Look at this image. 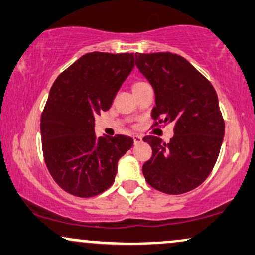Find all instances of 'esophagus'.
<instances>
[{
	"label": "esophagus",
	"instance_id": "34e87169",
	"mask_svg": "<svg viewBox=\"0 0 255 255\" xmlns=\"http://www.w3.org/2000/svg\"><path fill=\"white\" fill-rule=\"evenodd\" d=\"M133 140H134V145H139L140 142H142V137L140 135H134Z\"/></svg>",
	"mask_w": 255,
	"mask_h": 255
}]
</instances>
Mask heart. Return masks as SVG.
<instances>
[{
	"label": "heart",
	"instance_id": "1",
	"mask_svg": "<svg viewBox=\"0 0 255 255\" xmlns=\"http://www.w3.org/2000/svg\"><path fill=\"white\" fill-rule=\"evenodd\" d=\"M141 84H144V83H141V81H140V83H135V84H134V86H137V85H141ZM133 86V87H134Z\"/></svg>",
	"mask_w": 255,
	"mask_h": 255
}]
</instances>
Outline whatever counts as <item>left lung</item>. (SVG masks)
I'll list each match as a JSON object with an SVG mask.
<instances>
[{
	"label": "left lung",
	"instance_id": "8db88e82",
	"mask_svg": "<svg viewBox=\"0 0 255 255\" xmlns=\"http://www.w3.org/2000/svg\"><path fill=\"white\" fill-rule=\"evenodd\" d=\"M135 64L153 87L152 118H162L159 124H175L168 144L157 136L144 137L152 147V157L142 165L145 180L166 194L192 191L210 175L223 142L224 121L217 93L180 55L135 54Z\"/></svg>",
	"mask_w": 255,
	"mask_h": 255
}]
</instances>
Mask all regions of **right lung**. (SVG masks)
Wrapping results in <instances>:
<instances>
[{
  "mask_svg": "<svg viewBox=\"0 0 255 255\" xmlns=\"http://www.w3.org/2000/svg\"><path fill=\"white\" fill-rule=\"evenodd\" d=\"M133 68V54L90 52L52 85L40 119L44 159L58 186L75 197L107 191L133 146L129 136L95 134L96 116L111 107Z\"/></svg>",
  "mask_w": 255,
  "mask_h": 255,
  "instance_id": "1",
  "label": "right lung"
}]
</instances>
